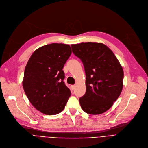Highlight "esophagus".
<instances>
[{"mask_svg": "<svg viewBox=\"0 0 148 148\" xmlns=\"http://www.w3.org/2000/svg\"><path fill=\"white\" fill-rule=\"evenodd\" d=\"M75 85H72V86H70V88H71V90H74V88H75Z\"/></svg>", "mask_w": 148, "mask_h": 148, "instance_id": "1", "label": "esophagus"}]
</instances>
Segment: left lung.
<instances>
[{"instance_id": "1", "label": "left lung", "mask_w": 148, "mask_h": 148, "mask_svg": "<svg viewBox=\"0 0 148 148\" xmlns=\"http://www.w3.org/2000/svg\"><path fill=\"white\" fill-rule=\"evenodd\" d=\"M73 54L83 63L86 92L79 98L82 109L98 115L109 110L123 89V70L112 51L102 43L71 45Z\"/></svg>"}]
</instances>
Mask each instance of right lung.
<instances>
[{"label": "right lung", "mask_w": 148, "mask_h": 148, "mask_svg": "<svg viewBox=\"0 0 148 148\" xmlns=\"http://www.w3.org/2000/svg\"><path fill=\"white\" fill-rule=\"evenodd\" d=\"M71 53L69 45L53 43L35 50L27 64L23 90L29 102L44 114L60 113L71 95L62 70Z\"/></svg>", "instance_id": "right-lung-1"}]
</instances>
